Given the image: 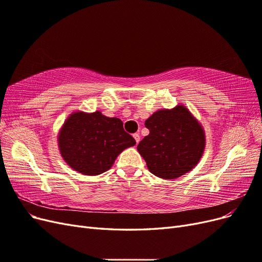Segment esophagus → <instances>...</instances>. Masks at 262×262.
<instances>
[{
    "mask_svg": "<svg viewBox=\"0 0 262 262\" xmlns=\"http://www.w3.org/2000/svg\"><path fill=\"white\" fill-rule=\"evenodd\" d=\"M133 138H134V140H136V142H137V144H139V142H140V139H141V137H140V134H139V133H134V134H133Z\"/></svg>",
    "mask_w": 262,
    "mask_h": 262,
    "instance_id": "obj_1",
    "label": "esophagus"
}]
</instances>
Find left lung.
<instances>
[{"label": "left lung", "mask_w": 262, "mask_h": 262, "mask_svg": "<svg viewBox=\"0 0 262 262\" xmlns=\"http://www.w3.org/2000/svg\"><path fill=\"white\" fill-rule=\"evenodd\" d=\"M145 126L149 134L140 142L138 150L155 176L178 178L200 161L204 132L185 106L158 110L145 121Z\"/></svg>", "instance_id": "8db88e82"}]
</instances>
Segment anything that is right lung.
Segmentation results:
<instances>
[{
	"label": "right lung",
	"mask_w": 262,
	"mask_h": 262,
	"mask_svg": "<svg viewBox=\"0 0 262 262\" xmlns=\"http://www.w3.org/2000/svg\"><path fill=\"white\" fill-rule=\"evenodd\" d=\"M133 145L136 140L123 130L120 119L99 112L71 115L59 134L63 160L74 170L89 176L107 171L117 156Z\"/></svg>",
	"instance_id": "add662e5"
}]
</instances>
